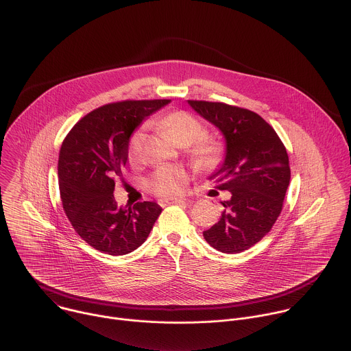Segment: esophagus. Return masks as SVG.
<instances>
[{"instance_id":"1","label":"esophagus","mask_w":351,"mask_h":351,"mask_svg":"<svg viewBox=\"0 0 351 351\" xmlns=\"http://www.w3.org/2000/svg\"><path fill=\"white\" fill-rule=\"evenodd\" d=\"M183 202H187V201L183 199V198H175V199H165V201H161L160 204H161V205H167V204H183Z\"/></svg>"}]
</instances>
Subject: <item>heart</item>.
<instances>
[{
    "mask_svg": "<svg viewBox=\"0 0 351 351\" xmlns=\"http://www.w3.org/2000/svg\"><path fill=\"white\" fill-rule=\"evenodd\" d=\"M158 127L164 130L178 145L189 146V152L195 165L204 169L213 168L223 157V143L212 136H204L205 130L199 120L186 111H173L158 121ZM145 139L143 130H138L130 142V157L138 160ZM190 175L182 167L164 165L156 171L150 179L153 191L161 197L180 195Z\"/></svg>",
    "mask_w": 351,
    "mask_h": 351,
    "instance_id": "obj_1",
    "label": "heart"
}]
</instances>
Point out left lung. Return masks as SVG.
<instances>
[{
	"label": "left lung",
	"mask_w": 351,
	"mask_h": 351,
	"mask_svg": "<svg viewBox=\"0 0 351 351\" xmlns=\"http://www.w3.org/2000/svg\"><path fill=\"white\" fill-rule=\"evenodd\" d=\"M226 142L224 160L209 176L228 190L220 219L202 234L223 254H240L259 243L282 210L291 180L289 158L276 131L251 110L220 101L187 100Z\"/></svg>",
	"instance_id": "left-lung-1"
}]
</instances>
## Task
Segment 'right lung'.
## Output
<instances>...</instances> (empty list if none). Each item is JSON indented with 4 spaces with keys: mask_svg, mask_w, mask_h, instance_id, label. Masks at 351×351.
<instances>
[{
    "mask_svg": "<svg viewBox=\"0 0 351 351\" xmlns=\"http://www.w3.org/2000/svg\"><path fill=\"white\" fill-rule=\"evenodd\" d=\"M169 100H125L101 106L69 132L59 153L62 205L78 236L95 250L120 256L149 237L162 208L153 201L120 208L114 179L128 161L130 139L145 119Z\"/></svg>",
    "mask_w": 351,
    "mask_h": 351,
    "instance_id": "add662e5",
    "label": "right lung"
}]
</instances>
